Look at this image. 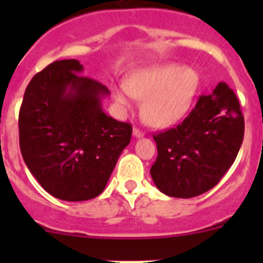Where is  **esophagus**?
<instances>
[{
    "label": "esophagus",
    "mask_w": 263,
    "mask_h": 263,
    "mask_svg": "<svg viewBox=\"0 0 263 263\" xmlns=\"http://www.w3.org/2000/svg\"><path fill=\"white\" fill-rule=\"evenodd\" d=\"M144 135L145 134L141 131V129L137 128V127H135V128H134V136L136 137V139H140V137H142V136H144Z\"/></svg>",
    "instance_id": "34e87169"
}]
</instances>
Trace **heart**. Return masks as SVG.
Masks as SVG:
<instances>
[{"mask_svg": "<svg viewBox=\"0 0 263 263\" xmlns=\"http://www.w3.org/2000/svg\"><path fill=\"white\" fill-rule=\"evenodd\" d=\"M201 85L200 73L179 63H165L137 71L126 86H117L119 107L128 109L134 98L144 100L142 116L150 124L166 127L185 116Z\"/></svg>", "mask_w": 263, "mask_h": 263, "instance_id": "b5f03b06", "label": "heart"}]
</instances>
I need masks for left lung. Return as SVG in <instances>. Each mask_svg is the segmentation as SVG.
Wrapping results in <instances>:
<instances>
[{
  "label": "left lung",
  "mask_w": 263,
  "mask_h": 263,
  "mask_svg": "<svg viewBox=\"0 0 263 263\" xmlns=\"http://www.w3.org/2000/svg\"><path fill=\"white\" fill-rule=\"evenodd\" d=\"M245 136L237 95L219 82L201 95L182 123L155 135L158 158L150 169L160 192L191 198L208 192L234 163Z\"/></svg>",
  "instance_id": "obj_1"
}]
</instances>
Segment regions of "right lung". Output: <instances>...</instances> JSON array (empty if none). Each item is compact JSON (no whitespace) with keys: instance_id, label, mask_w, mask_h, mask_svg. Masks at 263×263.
Wrapping results in <instances>:
<instances>
[{"instance_id":"1","label":"right lung","mask_w":263,"mask_h":263,"mask_svg":"<svg viewBox=\"0 0 263 263\" xmlns=\"http://www.w3.org/2000/svg\"><path fill=\"white\" fill-rule=\"evenodd\" d=\"M82 71L78 60L50 63L29 82L18 113L26 166L47 192L63 201L99 196L132 136L131 124L103 110L109 90Z\"/></svg>"}]
</instances>
